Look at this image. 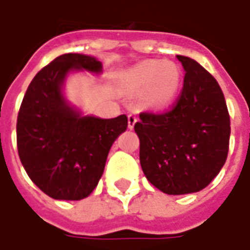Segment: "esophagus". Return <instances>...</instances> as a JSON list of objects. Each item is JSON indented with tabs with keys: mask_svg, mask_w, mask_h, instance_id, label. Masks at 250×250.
Segmentation results:
<instances>
[{
	"mask_svg": "<svg viewBox=\"0 0 250 250\" xmlns=\"http://www.w3.org/2000/svg\"><path fill=\"white\" fill-rule=\"evenodd\" d=\"M136 122H138V118H136L135 115H132V114L128 115V128H131V130H132Z\"/></svg>",
	"mask_w": 250,
	"mask_h": 250,
	"instance_id": "1",
	"label": "esophagus"
}]
</instances>
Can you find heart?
I'll return each mask as SVG.
<instances>
[{
    "label": "heart",
    "mask_w": 250,
    "mask_h": 250,
    "mask_svg": "<svg viewBox=\"0 0 250 250\" xmlns=\"http://www.w3.org/2000/svg\"><path fill=\"white\" fill-rule=\"evenodd\" d=\"M182 72L170 60H146L125 73L123 83L128 92L145 91V99L152 108L163 109L174 103L181 88Z\"/></svg>",
    "instance_id": "heart-1"
}]
</instances>
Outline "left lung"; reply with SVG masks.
Masks as SVG:
<instances>
[{"mask_svg": "<svg viewBox=\"0 0 250 250\" xmlns=\"http://www.w3.org/2000/svg\"><path fill=\"white\" fill-rule=\"evenodd\" d=\"M177 59L186 72L178 103L166 114L142 112L134 127L143 173L170 195L206 188L225 165L230 138L229 112L217 80L193 59Z\"/></svg>", "mask_w": 250, "mask_h": 250, "instance_id": "1", "label": "left lung"}]
</instances>
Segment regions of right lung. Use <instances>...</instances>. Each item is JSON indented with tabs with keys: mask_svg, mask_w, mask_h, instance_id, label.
I'll return each instance as SVG.
<instances>
[{
	"mask_svg": "<svg viewBox=\"0 0 250 250\" xmlns=\"http://www.w3.org/2000/svg\"><path fill=\"white\" fill-rule=\"evenodd\" d=\"M100 75L96 57L65 53L44 66L25 92L17 118V148L25 171L55 199L87 198L102 178L111 146L127 130L125 115H84L64 93L73 72Z\"/></svg>",
	"mask_w": 250,
	"mask_h": 250,
	"instance_id": "obj_1",
	"label": "right lung"
}]
</instances>
